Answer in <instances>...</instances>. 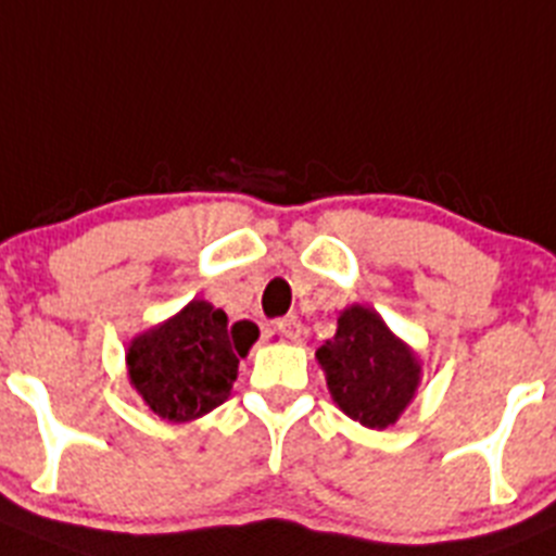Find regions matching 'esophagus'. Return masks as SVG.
<instances>
[{"mask_svg": "<svg viewBox=\"0 0 556 556\" xmlns=\"http://www.w3.org/2000/svg\"><path fill=\"white\" fill-rule=\"evenodd\" d=\"M275 330L281 332L287 341H300V336H303V321L298 316H287V319L275 321Z\"/></svg>", "mask_w": 556, "mask_h": 556, "instance_id": "obj_1", "label": "esophagus"}]
</instances>
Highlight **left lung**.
I'll use <instances>...</instances> for the list:
<instances>
[{"mask_svg":"<svg viewBox=\"0 0 556 556\" xmlns=\"http://www.w3.org/2000/svg\"><path fill=\"white\" fill-rule=\"evenodd\" d=\"M336 404L366 428H388L415 395L420 366L377 311L352 305L316 352Z\"/></svg>","mask_w":556,"mask_h":556,"instance_id":"8db88e82","label":"left lung"}]
</instances>
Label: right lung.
<instances>
[{
  "mask_svg": "<svg viewBox=\"0 0 556 556\" xmlns=\"http://www.w3.org/2000/svg\"><path fill=\"white\" fill-rule=\"evenodd\" d=\"M256 338L253 321L229 325L224 311L193 300L130 343V382L163 420H193L229 399L240 357Z\"/></svg>",
  "mask_w": 556,
  "mask_h": 556,
  "instance_id": "1",
  "label": "right lung"
}]
</instances>
